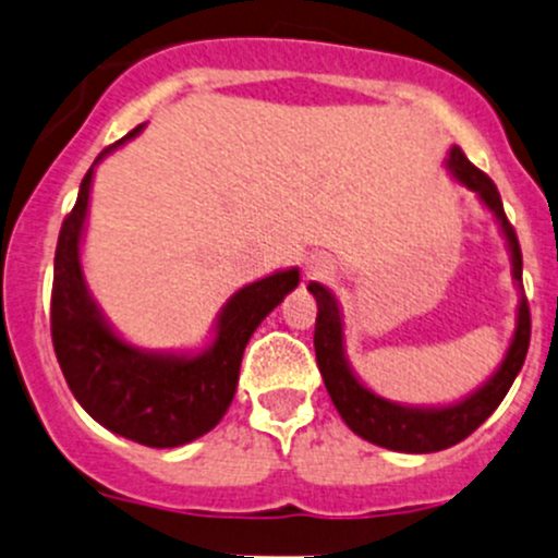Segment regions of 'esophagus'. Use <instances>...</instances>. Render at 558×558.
Wrapping results in <instances>:
<instances>
[{
	"label": "esophagus",
	"instance_id": "esophagus-1",
	"mask_svg": "<svg viewBox=\"0 0 558 558\" xmlns=\"http://www.w3.org/2000/svg\"><path fill=\"white\" fill-rule=\"evenodd\" d=\"M307 269H310V275H320V272H324V264H320V262H310Z\"/></svg>",
	"mask_w": 558,
	"mask_h": 558
}]
</instances>
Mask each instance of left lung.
<instances>
[{
	"label": "left lung",
	"instance_id": "8db88e82",
	"mask_svg": "<svg viewBox=\"0 0 558 558\" xmlns=\"http://www.w3.org/2000/svg\"><path fill=\"white\" fill-rule=\"evenodd\" d=\"M451 179L468 192L478 197V203L495 216L506 240L508 256H511V275L519 304H515V326L508 342L506 355L497 363L495 372L481 383L476 390L457 398L449 403H401L379 396L355 374L353 363L348 357L344 344V315L331 289L318 280H310L307 291L318 302V320H315V357L324 374V385L337 407L339 417L355 436L366 438L368 444L407 451V454H430L460 444L500 407L506 392L511 390L515 374L524 366L526 350H530V307L521 286V248L515 240L513 227L508 225L506 210L497 186L486 173L473 168L460 146H451L447 160H444Z\"/></svg>",
	"mask_w": 558,
	"mask_h": 558
}]
</instances>
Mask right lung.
Wrapping results in <instances>:
<instances>
[{"label": "right lung", "instance_id": "obj_1", "mask_svg": "<svg viewBox=\"0 0 558 558\" xmlns=\"http://www.w3.org/2000/svg\"><path fill=\"white\" fill-rule=\"evenodd\" d=\"M138 125L104 149L80 184L63 221L52 278V344L80 407L128 441L173 449L219 425L238 390L240 361L259 324L299 286V267L278 269L227 299L197 350H146L128 342L93 296L82 269L96 166L136 138Z\"/></svg>", "mask_w": 558, "mask_h": 558}]
</instances>
